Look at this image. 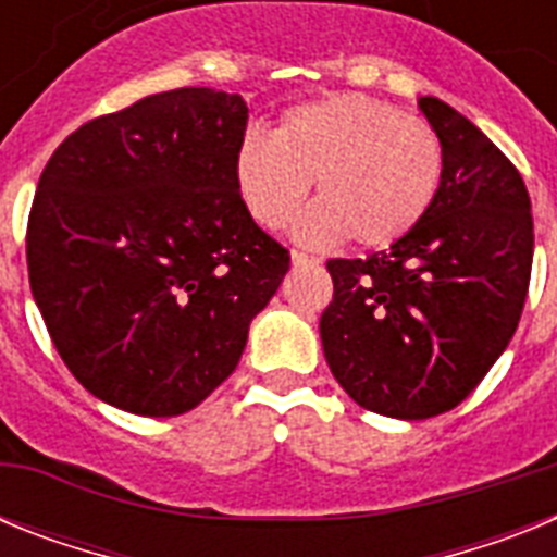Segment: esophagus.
<instances>
[{
    "instance_id": "esophagus-1",
    "label": "esophagus",
    "mask_w": 557,
    "mask_h": 557,
    "mask_svg": "<svg viewBox=\"0 0 557 557\" xmlns=\"http://www.w3.org/2000/svg\"><path fill=\"white\" fill-rule=\"evenodd\" d=\"M289 259H293V264H318L321 262L318 256H309V253H304V250H293V253H289Z\"/></svg>"
}]
</instances>
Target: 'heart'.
Here are the masks:
<instances>
[{"mask_svg":"<svg viewBox=\"0 0 557 557\" xmlns=\"http://www.w3.org/2000/svg\"><path fill=\"white\" fill-rule=\"evenodd\" d=\"M446 152L435 127L366 95H332L282 113L268 139L236 147L234 184L262 228H282L314 184L318 206L295 236L359 248L405 239L444 186Z\"/></svg>","mask_w":557,"mask_h":557,"instance_id":"b5f03b06","label":"heart"}]
</instances>
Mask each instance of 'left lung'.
Wrapping results in <instances>:
<instances>
[{
    "mask_svg": "<svg viewBox=\"0 0 557 557\" xmlns=\"http://www.w3.org/2000/svg\"><path fill=\"white\" fill-rule=\"evenodd\" d=\"M418 108L444 141V186L391 250L329 259L323 354L366 410L424 421L469 396L519 326L533 268V211L519 170L437 97Z\"/></svg>",
    "mask_w": 557,
    "mask_h": 557,
    "instance_id": "1",
    "label": "left lung"
}]
</instances>
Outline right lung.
Returning a JSON list of instances; mask_svg holds the SVG:
<instances>
[{
	"label": "right lung",
	"instance_id": "1",
	"mask_svg": "<svg viewBox=\"0 0 557 557\" xmlns=\"http://www.w3.org/2000/svg\"><path fill=\"white\" fill-rule=\"evenodd\" d=\"M239 95L175 88L58 145L27 223L29 289L91 396L170 418L234 373L289 270L234 184Z\"/></svg>",
	"mask_w": 557,
	"mask_h": 557
}]
</instances>
